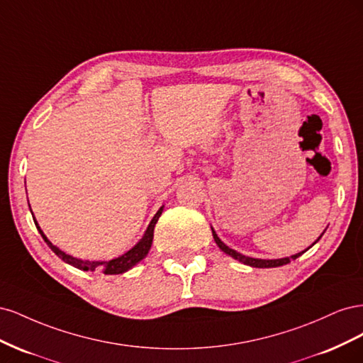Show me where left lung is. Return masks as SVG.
<instances>
[{
  "label": "left lung",
  "mask_w": 363,
  "mask_h": 363,
  "mask_svg": "<svg viewBox=\"0 0 363 363\" xmlns=\"http://www.w3.org/2000/svg\"><path fill=\"white\" fill-rule=\"evenodd\" d=\"M212 233H213V239H215V242L218 244V247L221 248L224 252H227V255H230L232 256L233 259H236V260H239V262H242V263H245V265H250V267H255V268H276V267H283V265H286V263H289L291 260H295L296 257H300L303 252L306 251H303V252H298V255H294V256H291V257H284V259H274V260H265V259H252V257H247V256H244V255H240V252H238V251H235V250H232V248H228L221 239L218 238V235L215 233V230L212 228ZM323 236V235H321ZM321 236L318 238V239H321ZM316 242V240H315ZM313 242V244H315ZM312 244V245H313Z\"/></svg>",
  "instance_id": "1"
}]
</instances>
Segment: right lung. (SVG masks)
Returning a JSON list of instances; mask_svg holds the SVG:
<instances>
[{
  "label": "right lung",
  "instance_id": "obj_1",
  "mask_svg": "<svg viewBox=\"0 0 363 363\" xmlns=\"http://www.w3.org/2000/svg\"><path fill=\"white\" fill-rule=\"evenodd\" d=\"M162 211H163V207L159 208L157 213L155 215V218H152V221L150 223V225H148V228H147V232H145L144 238H142L133 248L128 250V251L125 252V255L119 256V257H116V259H113V260H108V262L80 260V259H75V257L67 255V252H63L62 250H59L57 247H54V245L50 242V240L47 239V236L43 235L40 227L38 225L36 219H35V224H36V227H38V230H39V233L42 235L43 240H45V242H47V245H48L54 252H56V255H57L63 262H67V263H69V265H72V267H75V268H79V269H83V271H101L103 274H123V272L128 271L130 268H133L138 262H140L142 259H144V257L148 255V251H150L151 244H152V235H155V225H156V223H157L159 216L162 215Z\"/></svg>",
  "mask_w": 363,
  "mask_h": 363
}]
</instances>
